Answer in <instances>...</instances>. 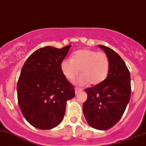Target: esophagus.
Listing matches in <instances>:
<instances>
[{
	"label": "esophagus",
	"instance_id": "obj_1",
	"mask_svg": "<svg viewBox=\"0 0 146 146\" xmlns=\"http://www.w3.org/2000/svg\"><path fill=\"white\" fill-rule=\"evenodd\" d=\"M81 91H82V89H81V88H75V94H78L79 93V92H80Z\"/></svg>",
	"mask_w": 146,
	"mask_h": 146
}]
</instances>
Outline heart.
Here are the masks:
<instances>
[{"mask_svg":"<svg viewBox=\"0 0 146 146\" xmlns=\"http://www.w3.org/2000/svg\"><path fill=\"white\" fill-rule=\"evenodd\" d=\"M109 59L104 52L90 49H81L73 55L72 58H66L60 63V69L67 79L72 80L80 71L82 75L75 80V84L85 86L90 83L98 85L107 76L109 70Z\"/></svg>","mask_w":146,"mask_h":146,"instance_id":"heart-1","label":"heart"}]
</instances>
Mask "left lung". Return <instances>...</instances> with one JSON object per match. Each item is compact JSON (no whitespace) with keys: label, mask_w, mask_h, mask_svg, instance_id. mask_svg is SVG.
Returning <instances> with one entry per match:
<instances>
[{"label":"left lung","mask_w":146,"mask_h":146,"mask_svg":"<svg viewBox=\"0 0 146 146\" xmlns=\"http://www.w3.org/2000/svg\"><path fill=\"white\" fill-rule=\"evenodd\" d=\"M98 46L109 57V73L102 82L85 89L88 98L83 104V113L90 126L106 130L123 116L130 100L131 80L129 70L120 56L107 46Z\"/></svg>","instance_id":"1"}]
</instances>
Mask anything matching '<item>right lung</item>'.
<instances>
[{"label": "right lung", "instance_id": "1", "mask_svg": "<svg viewBox=\"0 0 146 146\" xmlns=\"http://www.w3.org/2000/svg\"><path fill=\"white\" fill-rule=\"evenodd\" d=\"M71 45L62 48L45 46L36 50L25 62L17 83V98L26 120L40 129L61 123L67 100L75 95L60 63Z\"/></svg>", "mask_w": 146, "mask_h": 146}]
</instances>
